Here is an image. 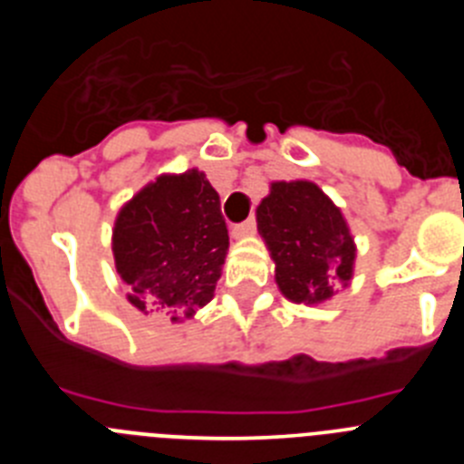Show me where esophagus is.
<instances>
[{
    "label": "esophagus",
    "instance_id": "34e87169",
    "mask_svg": "<svg viewBox=\"0 0 464 464\" xmlns=\"http://www.w3.org/2000/svg\"><path fill=\"white\" fill-rule=\"evenodd\" d=\"M256 232V218H248L244 223H237L232 225V235L235 237H248Z\"/></svg>",
    "mask_w": 464,
    "mask_h": 464
}]
</instances>
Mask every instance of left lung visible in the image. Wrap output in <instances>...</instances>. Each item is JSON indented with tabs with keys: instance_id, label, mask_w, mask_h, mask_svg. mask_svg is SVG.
Here are the masks:
<instances>
[{
	"instance_id": "left-lung-1",
	"label": "left lung",
	"mask_w": 464,
	"mask_h": 464,
	"mask_svg": "<svg viewBox=\"0 0 464 464\" xmlns=\"http://www.w3.org/2000/svg\"><path fill=\"white\" fill-rule=\"evenodd\" d=\"M257 229L276 262L278 288L293 302L321 304L351 281L353 237L315 183H272L257 207Z\"/></svg>"
}]
</instances>
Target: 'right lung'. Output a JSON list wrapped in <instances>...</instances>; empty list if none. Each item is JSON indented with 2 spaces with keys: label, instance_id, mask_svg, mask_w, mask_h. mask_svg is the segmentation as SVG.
<instances>
[{
  "label": "right lung",
  "instance_id": "obj_1",
  "mask_svg": "<svg viewBox=\"0 0 464 464\" xmlns=\"http://www.w3.org/2000/svg\"><path fill=\"white\" fill-rule=\"evenodd\" d=\"M229 237L220 197L202 171L160 176L118 213L113 256L139 311L190 318L211 302Z\"/></svg>",
  "mask_w": 464,
  "mask_h": 464
}]
</instances>
